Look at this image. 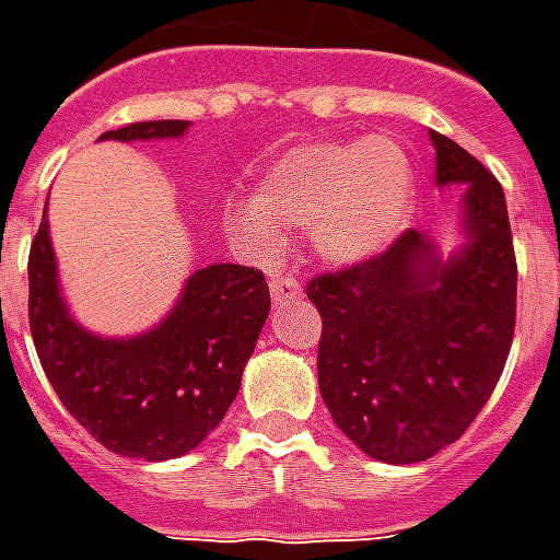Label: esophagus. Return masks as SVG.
<instances>
[{
  "label": "esophagus",
  "instance_id": "1",
  "mask_svg": "<svg viewBox=\"0 0 560 560\" xmlns=\"http://www.w3.org/2000/svg\"><path fill=\"white\" fill-rule=\"evenodd\" d=\"M269 293H272V300L276 303H284V300H296L303 288H300V281L291 279V276H279V279L269 281Z\"/></svg>",
  "mask_w": 560,
  "mask_h": 560
}]
</instances>
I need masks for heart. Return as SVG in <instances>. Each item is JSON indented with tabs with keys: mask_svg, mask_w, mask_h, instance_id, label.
I'll use <instances>...</instances> for the list:
<instances>
[{
	"mask_svg": "<svg viewBox=\"0 0 560 560\" xmlns=\"http://www.w3.org/2000/svg\"><path fill=\"white\" fill-rule=\"evenodd\" d=\"M417 176L399 140H312L288 149L260 173L257 200L231 219L260 255L284 248L279 224L308 228V243L332 267H357L411 224Z\"/></svg>",
	"mask_w": 560,
	"mask_h": 560,
	"instance_id": "heart-1",
	"label": "heart"
}]
</instances>
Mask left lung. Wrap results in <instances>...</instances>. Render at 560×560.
Listing matches in <instances>:
<instances>
[{
    "instance_id": "8db88e82",
    "label": "left lung",
    "mask_w": 560,
    "mask_h": 560,
    "mask_svg": "<svg viewBox=\"0 0 560 560\" xmlns=\"http://www.w3.org/2000/svg\"><path fill=\"white\" fill-rule=\"evenodd\" d=\"M438 185H462L441 255L408 231L384 255L308 281L324 320L317 384L365 456L413 465L458 441L504 372L516 327V255L504 188L456 140L429 131Z\"/></svg>"
}]
</instances>
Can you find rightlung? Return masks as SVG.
Returning a JSON list of instances; mask_svg holds the SVG:
<instances>
[{
    "mask_svg": "<svg viewBox=\"0 0 560 560\" xmlns=\"http://www.w3.org/2000/svg\"><path fill=\"white\" fill-rule=\"evenodd\" d=\"M191 122H131L102 140H176ZM264 272L240 264L195 269L167 315L140 336H98L71 315L44 212L30 252V329L68 413L110 453L164 462L191 453L236 399L267 324Z\"/></svg>",
    "mask_w": 560,
    "mask_h": 560,
    "instance_id": "add662e5",
    "label": "right lung"
}]
</instances>
